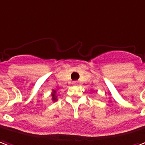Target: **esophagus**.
I'll list each match as a JSON object with an SVG mask.
<instances>
[{
  "label": "esophagus",
  "mask_w": 145,
  "mask_h": 145,
  "mask_svg": "<svg viewBox=\"0 0 145 145\" xmlns=\"http://www.w3.org/2000/svg\"><path fill=\"white\" fill-rule=\"evenodd\" d=\"M72 84H73V85H78V82H77V81H74L73 83H72Z\"/></svg>",
  "instance_id": "34e87169"
}]
</instances>
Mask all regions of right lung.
I'll use <instances>...</instances> for the list:
<instances>
[{
    "instance_id": "add662e5",
    "label": "right lung",
    "mask_w": 145,
    "mask_h": 145,
    "mask_svg": "<svg viewBox=\"0 0 145 145\" xmlns=\"http://www.w3.org/2000/svg\"><path fill=\"white\" fill-rule=\"evenodd\" d=\"M52 100H53V101L57 100V97L56 96V90H53V93H52Z\"/></svg>"
}]
</instances>
